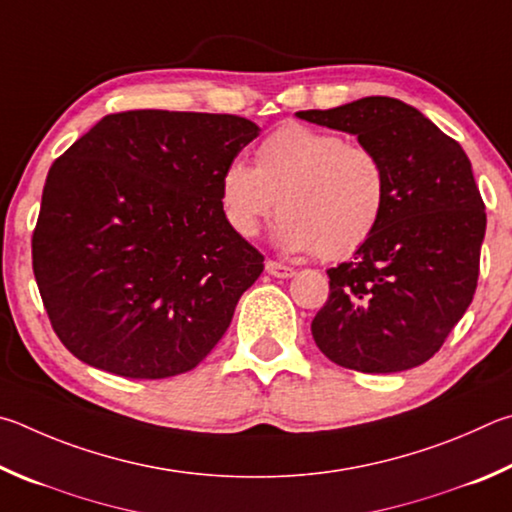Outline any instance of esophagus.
I'll use <instances>...</instances> for the list:
<instances>
[{
    "mask_svg": "<svg viewBox=\"0 0 512 512\" xmlns=\"http://www.w3.org/2000/svg\"><path fill=\"white\" fill-rule=\"evenodd\" d=\"M265 270L270 272L272 276H276V279H290V276H294V270L290 265H283L279 261H267L265 263Z\"/></svg>",
    "mask_w": 512,
    "mask_h": 512,
    "instance_id": "1",
    "label": "esophagus"
}]
</instances>
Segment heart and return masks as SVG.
I'll use <instances>...</instances> for the list:
<instances>
[{"label":"heart","mask_w":512,"mask_h":512,"mask_svg":"<svg viewBox=\"0 0 512 512\" xmlns=\"http://www.w3.org/2000/svg\"><path fill=\"white\" fill-rule=\"evenodd\" d=\"M389 177L378 152L342 134L281 125L258 143L254 166L231 161L220 179L224 220L254 238L281 211L279 242L337 261L378 231L387 211Z\"/></svg>","instance_id":"heart-1"}]
</instances>
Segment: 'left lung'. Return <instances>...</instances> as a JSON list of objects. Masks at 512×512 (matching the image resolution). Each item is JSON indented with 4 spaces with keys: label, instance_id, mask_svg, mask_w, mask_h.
<instances>
[{
    "label": "left lung",
    "instance_id": "left-lung-1",
    "mask_svg": "<svg viewBox=\"0 0 512 512\" xmlns=\"http://www.w3.org/2000/svg\"><path fill=\"white\" fill-rule=\"evenodd\" d=\"M297 116L355 134L389 177L378 231L353 261L328 270V301L312 319L315 344L344 369H414L441 351L477 290L486 204L470 159L398 98L366 96Z\"/></svg>",
    "mask_w": 512,
    "mask_h": 512
}]
</instances>
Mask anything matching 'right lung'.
<instances>
[{
  "mask_svg": "<svg viewBox=\"0 0 512 512\" xmlns=\"http://www.w3.org/2000/svg\"><path fill=\"white\" fill-rule=\"evenodd\" d=\"M258 125L236 114H107L49 168L33 274L53 330L94 369L161 380L195 369L263 254L224 220L220 179Z\"/></svg>",
  "mask_w": 512,
  "mask_h": 512,
  "instance_id": "add662e5",
  "label": "right lung"
}]
</instances>
